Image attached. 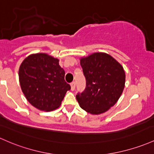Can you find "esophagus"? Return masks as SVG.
Instances as JSON below:
<instances>
[{
  "label": "esophagus",
  "instance_id": "34e87169",
  "mask_svg": "<svg viewBox=\"0 0 154 154\" xmlns=\"http://www.w3.org/2000/svg\"><path fill=\"white\" fill-rule=\"evenodd\" d=\"M70 85H71V90H72V91H74V89H75V86H76L75 82H72V83L70 84Z\"/></svg>",
  "mask_w": 154,
  "mask_h": 154
}]
</instances>
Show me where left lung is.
<instances>
[{
	"mask_svg": "<svg viewBox=\"0 0 154 154\" xmlns=\"http://www.w3.org/2000/svg\"><path fill=\"white\" fill-rule=\"evenodd\" d=\"M86 80L83 93L76 96L80 107L92 115L107 112L117 103L125 87L121 64L105 52H94L80 58Z\"/></svg>",
	"mask_w": 154,
	"mask_h": 154,
	"instance_id": "1",
	"label": "left lung"
}]
</instances>
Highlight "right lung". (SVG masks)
<instances>
[{
  "label": "right lung",
  "instance_id": "add662e5",
  "mask_svg": "<svg viewBox=\"0 0 154 154\" xmlns=\"http://www.w3.org/2000/svg\"><path fill=\"white\" fill-rule=\"evenodd\" d=\"M64 76L59 59L43 52L30 54L19 69L20 87L26 99L36 109L45 112L60 107L70 90Z\"/></svg>",
  "mask_w": 154,
  "mask_h": 154
}]
</instances>
